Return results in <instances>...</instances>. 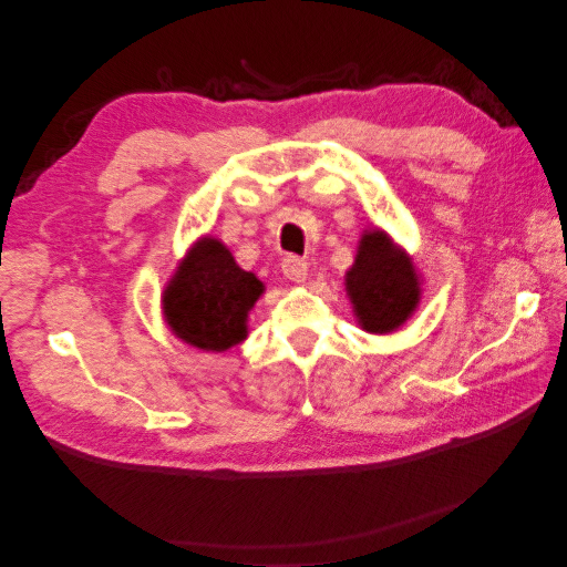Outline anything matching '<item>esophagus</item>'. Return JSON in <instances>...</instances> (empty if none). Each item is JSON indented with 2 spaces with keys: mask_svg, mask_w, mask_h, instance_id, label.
<instances>
[{
  "mask_svg": "<svg viewBox=\"0 0 567 567\" xmlns=\"http://www.w3.org/2000/svg\"><path fill=\"white\" fill-rule=\"evenodd\" d=\"M281 271L286 278H289V281L303 284L306 278H309V264H306L299 256H286L281 261Z\"/></svg>",
  "mask_w": 567,
  "mask_h": 567,
  "instance_id": "1",
  "label": "esophagus"
}]
</instances>
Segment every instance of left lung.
I'll return each mask as SVG.
<instances>
[{"mask_svg": "<svg viewBox=\"0 0 567 567\" xmlns=\"http://www.w3.org/2000/svg\"><path fill=\"white\" fill-rule=\"evenodd\" d=\"M347 293L361 329L389 333L416 311L422 289L412 258L374 228L359 240L354 266L347 271Z\"/></svg>", "mask_w": 567, "mask_h": 567, "instance_id": "obj_1", "label": "left lung"}]
</instances>
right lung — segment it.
Returning a JSON list of instances; mask_svg holds the SVG:
<instances>
[{
  "mask_svg": "<svg viewBox=\"0 0 567 567\" xmlns=\"http://www.w3.org/2000/svg\"><path fill=\"white\" fill-rule=\"evenodd\" d=\"M264 284L244 271L218 238H200L163 291V313L175 337L203 351H226L248 337V311Z\"/></svg>",
  "mask_w": 567,
  "mask_h": 567,
  "instance_id": "right-lung-1",
  "label": "right lung"
}]
</instances>
